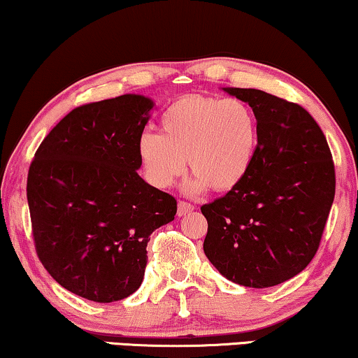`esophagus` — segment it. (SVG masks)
I'll list each match as a JSON object with an SVG mask.
<instances>
[{"instance_id": "34e87169", "label": "esophagus", "mask_w": 358, "mask_h": 358, "mask_svg": "<svg viewBox=\"0 0 358 358\" xmlns=\"http://www.w3.org/2000/svg\"><path fill=\"white\" fill-rule=\"evenodd\" d=\"M194 208H195V207H194L192 203L184 202V200H179V203H178V215H179V217H182V215L192 212Z\"/></svg>"}]
</instances>
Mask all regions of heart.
Returning a JSON list of instances; mask_svg holds the SVG:
<instances>
[{
    "mask_svg": "<svg viewBox=\"0 0 358 358\" xmlns=\"http://www.w3.org/2000/svg\"><path fill=\"white\" fill-rule=\"evenodd\" d=\"M161 134L143 131L138 158L146 178L166 189L185 173L190 192L210 187L229 192L246 179L256 158L259 122L251 106L241 99H220L190 94L166 107L159 120Z\"/></svg>",
    "mask_w": 358,
    "mask_h": 358,
    "instance_id": "obj_1",
    "label": "heart"
}]
</instances>
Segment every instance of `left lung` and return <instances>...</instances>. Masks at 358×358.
<instances>
[{
	"label": "left lung",
	"instance_id": "1",
	"mask_svg": "<svg viewBox=\"0 0 358 358\" xmlns=\"http://www.w3.org/2000/svg\"><path fill=\"white\" fill-rule=\"evenodd\" d=\"M223 91L252 107L259 145L246 179L200 208L203 251L228 280L273 287L305 271L320 248L336 194L332 155L301 106L261 90Z\"/></svg>",
	"mask_w": 358,
	"mask_h": 358
}]
</instances>
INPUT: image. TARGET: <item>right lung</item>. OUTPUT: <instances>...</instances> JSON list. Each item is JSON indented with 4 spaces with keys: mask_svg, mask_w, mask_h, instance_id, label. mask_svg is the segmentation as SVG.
Segmentation results:
<instances>
[{
    "mask_svg": "<svg viewBox=\"0 0 358 358\" xmlns=\"http://www.w3.org/2000/svg\"><path fill=\"white\" fill-rule=\"evenodd\" d=\"M153 101L140 94L76 107L38 146L27 176L37 256L68 292L97 303L136 292L156 228L178 202L136 171Z\"/></svg>",
    "mask_w": 358,
    "mask_h": 358,
    "instance_id": "obj_1",
    "label": "right lung"
}]
</instances>
